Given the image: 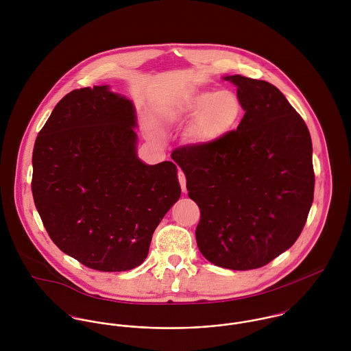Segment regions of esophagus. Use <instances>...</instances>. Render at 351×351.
<instances>
[{
    "instance_id": "34e87169",
    "label": "esophagus",
    "mask_w": 351,
    "mask_h": 351,
    "mask_svg": "<svg viewBox=\"0 0 351 351\" xmlns=\"http://www.w3.org/2000/svg\"><path fill=\"white\" fill-rule=\"evenodd\" d=\"M178 181H180V184H181L182 192L185 193V192H186V178H185V174H184L181 170L178 171Z\"/></svg>"
}]
</instances>
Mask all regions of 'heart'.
<instances>
[{"mask_svg": "<svg viewBox=\"0 0 351 351\" xmlns=\"http://www.w3.org/2000/svg\"><path fill=\"white\" fill-rule=\"evenodd\" d=\"M243 113L242 102L231 90H201L177 101L165 110L167 120H193L189 136L193 143L208 146L231 132Z\"/></svg>", "mask_w": 351, "mask_h": 351, "instance_id": "obj_1", "label": "heart"}]
</instances>
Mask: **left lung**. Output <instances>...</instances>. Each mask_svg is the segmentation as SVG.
Returning <instances> with one entry per match:
<instances>
[{"label":"left lung","mask_w":351,"mask_h":351,"mask_svg":"<svg viewBox=\"0 0 351 351\" xmlns=\"http://www.w3.org/2000/svg\"><path fill=\"white\" fill-rule=\"evenodd\" d=\"M245 116L237 131L171 158L200 208L196 241L213 265H267L300 237L315 188L312 142L300 114L266 81L227 75Z\"/></svg>","instance_id":"1"}]
</instances>
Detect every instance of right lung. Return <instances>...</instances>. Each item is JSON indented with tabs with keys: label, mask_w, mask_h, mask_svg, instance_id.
Instances as JSON below:
<instances>
[{
	"label": "right lung",
	"mask_w": 351,
	"mask_h": 351,
	"mask_svg": "<svg viewBox=\"0 0 351 351\" xmlns=\"http://www.w3.org/2000/svg\"><path fill=\"white\" fill-rule=\"evenodd\" d=\"M135 105L108 85L56 104L32 155V195L52 242L82 265L125 271L181 196L177 166L138 158Z\"/></svg>",
	"instance_id": "right-lung-1"
}]
</instances>
